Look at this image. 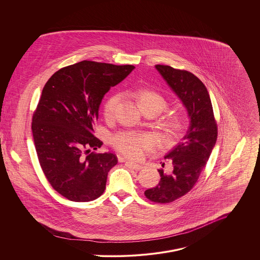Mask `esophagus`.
I'll return each instance as SVG.
<instances>
[{"label":"esophagus","mask_w":260,"mask_h":260,"mask_svg":"<svg viewBox=\"0 0 260 260\" xmlns=\"http://www.w3.org/2000/svg\"><path fill=\"white\" fill-rule=\"evenodd\" d=\"M126 163H127L128 165L130 166L132 169H134V170H136V171H139V170H141L142 168H143V166H142L141 164H138V163L133 162V161H129V160H127V161H126Z\"/></svg>","instance_id":"obj_1"}]
</instances>
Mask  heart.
<instances>
[{"instance_id": "1", "label": "heart", "mask_w": 260, "mask_h": 260, "mask_svg": "<svg viewBox=\"0 0 260 260\" xmlns=\"http://www.w3.org/2000/svg\"><path fill=\"white\" fill-rule=\"evenodd\" d=\"M141 110L145 108H153L158 113L162 112L167 106V100L163 95L151 90L140 89L135 92ZM120 100V94L114 93L106 98L103 104V115L106 119L112 118L115 108ZM182 126V119L179 115H171L164 120L162 127L166 137L174 136ZM114 147L124 155L138 159L144 151L153 146V138L149 135H142L131 132H121L112 138Z\"/></svg>"}]
</instances>
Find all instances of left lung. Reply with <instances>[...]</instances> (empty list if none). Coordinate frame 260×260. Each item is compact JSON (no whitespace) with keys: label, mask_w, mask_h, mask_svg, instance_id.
Here are the masks:
<instances>
[{"label":"left lung","mask_w":260,"mask_h":260,"mask_svg":"<svg viewBox=\"0 0 260 260\" xmlns=\"http://www.w3.org/2000/svg\"><path fill=\"white\" fill-rule=\"evenodd\" d=\"M155 68L182 101L189 120L181 142L164 157L172 160V173L165 174L163 170H158L161 177L159 184L145 190L150 201L167 204L186 194L193 187L215 146L217 128L209 91L196 75L169 66L158 64Z\"/></svg>","instance_id":"1"}]
</instances>
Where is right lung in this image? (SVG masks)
Returning <instances> with one entry per match:
<instances>
[{"label":"right lung","instance_id":"1","mask_svg":"<svg viewBox=\"0 0 260 260\" xmlns=\"http://www.w3.org/2000/svg\"><path fill=\"white\" fill-rule=\"evenodd\" d=\"M135 68L83 60L47 80L32 117V136L41 167L51 187L73 202H90L106 187L117 157L89 154L102 141L93 136L101 101Z\"/></svg>","mask_w":260,"mask_h":260}]
</instances>
